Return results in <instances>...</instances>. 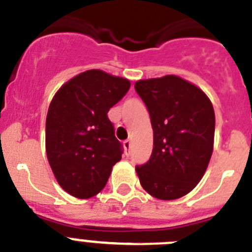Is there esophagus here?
I'll return each mask as SVG.
<instances>
[{"label": "esophagus", "mask_w": 252, "mask_h": 252, "mask_svg": "<svg viewBox=\"0 0 252 252\" xmlns=\"http://www.w3.org/2000/svg\"><path fill=\"white\" fill-rule=\"evenodd\" d=\"M124 147H125V150H126V155H130V151H131V141H130V140H126V141L124 142Z\"/></svg>", "instance_id": "34e87169"}]
</instances>
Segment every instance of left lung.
Listing matches in <instances>:
<instances>
[{
    "instance_id": "obj_1",
    "label": "left lung",
    "mask_w": 252,
    "mask_h": 252,
    "mask_svg": "<svg viewBox=\"0 0 252 252\" xmlns=\"http://www.w3.org/2000/svg\"><path fill=\"white\" fill-rule=\"evenodd\" d=\"M135 90L146 105L154 130V149L136 166L142 188L160 200L190 192L206 171L214 150L215 112L204 91L167 75L140 80Z\"/></svg>"
}]
</instances>
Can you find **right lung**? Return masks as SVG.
<instances>
[{"label": "right lung", "mask_w": 252, "mask_h": 252, "mask_svg": "<svg viewBox=\"0 0 252 252\" xmlns=\"http://www.w3.org/2000/svg\"><path fill=\"white\" fill-rule=\"evenodd\" d=\"M130 86L126 78L89 70L66 82L51 101L46 152L57 182L70 195H97L121 160L124 149L107 112Z\"/></svg>", "instance_id": "right-lung-1"}]
</instances>
